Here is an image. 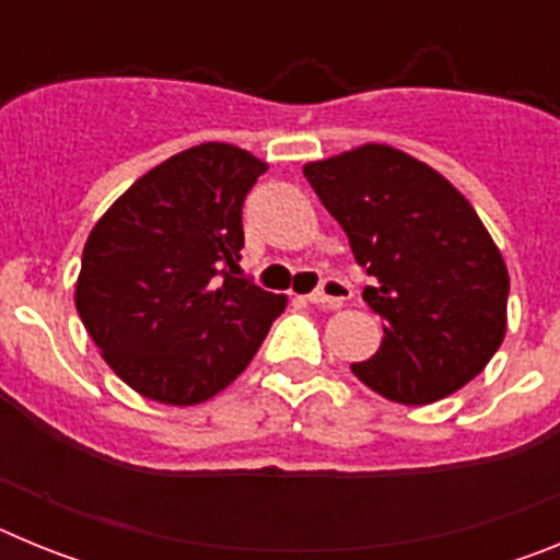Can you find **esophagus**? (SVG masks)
<instances>
[{"label": "esophagus", "instance_id": "esophagus-1", "mask_svg": "<svg viewBox=\"0 0 560 560\" xmlns=\"http://www.w3.org/2000/svg\"><path fill=\"white\" fill-rule=\"evenodd\" d=\"M348 296L350 285L345 283V280H339V277H325L323 283H319V289L308 294V303L319 305V308H339Z\"/></svg>", "mask_w": 560, "mask_h": 560}]
</instances>
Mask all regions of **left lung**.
I'll list each match as a JSON object with an SVG mask.
<instances>
[{
	"label": "left lung",
	"mask_w": 560,
	"mask_h": 560,
	"mask_svg": "<svg viewBox=\"0 0 560 560\" xmlns=\"http://www.w3.org/2000/svg\"><path fill=\"white\" fill-rule=\"evenodd\" d=\"M348 232L384 319L373 359L350 364L384 398L420 407L485 370L508 325V269L463 192L409 153L361 145L303 167Z\"/></svg>",
	"instance_id": "8db88e82"
}]
</instances>
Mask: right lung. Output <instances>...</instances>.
<instances>
[{
  "label": "right lung",
  "mask_w": 560,
  "mask_h": 560,
  "mask_svg": "<svg viewBox=\"0 0 560 560\" xmlns=\"http://www.w3.org/2000/svg\"><path fill=\"white\" fill-rule=\"evenodd\" d=\"M266 162L187 148L133 182L83 246L75 308L140 395L190 407L244 373L285 296L241 275L244 199Z\"/></svg>",
  "instance_id": "add662e5"
}]
</instances>
